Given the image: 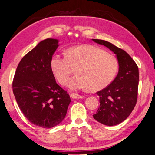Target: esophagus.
Instances as JSON below:
<instances>
[{"label": "esophagus", "instance_id": "34e87169", "mask_svg": "<svg viewBox=\"0 0 155 155\" xmlns=\"http://www.w3.org/2000/svg\"><path fill=\"white\" fill-rule=\"evenodd\" d=\"M70 97L73 98V99H82L84 97L83 95H78L77 93H71L70 94Z\"/></svg>", "mask_w": 155, "mask_h": 155}]
</instances>
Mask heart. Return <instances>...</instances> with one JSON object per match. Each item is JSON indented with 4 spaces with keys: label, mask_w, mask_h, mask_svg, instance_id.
<instances>
[{
    "label": "heart",
    "mask_w": 155,
    "mask_h": 155,
    "mask_svg": "<svg viewBox=\"0 0 155 155\" xmlns=\"http://www.w3.org/2000/svg\"><path fill=\"white\" fill-rule=\"evenodd\" d=\"M53 74L64 84L76 69L77 75L68 81V88L78 91L88 88L99 91L112 82L118 70V62L112 54L90 45L68 48L67 56L55 54L50 61Z\"/></svg>",
    "instance_id": "1"
}]
</instances>
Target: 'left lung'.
<instances>
[{
  "mask_svg": "<svg viewBox=\"0 0 155 155\" xmlns=\"http://www.w3.org/2000/svg\"><path fill=\"white\" fill-rule=\"evenodd\" d=\"M93 41L108 48L116 55L119 64L118 74L105 88L98 91L100 107L93 118L106 126H115L130 115L137 100L139 68L125 51L103 40Z\"/></svg>",
  "mask_w": 155,
  "mask_h": 155,
  "instance_id": "8db88e82",
  "label": "left lung"
}]
</instances>
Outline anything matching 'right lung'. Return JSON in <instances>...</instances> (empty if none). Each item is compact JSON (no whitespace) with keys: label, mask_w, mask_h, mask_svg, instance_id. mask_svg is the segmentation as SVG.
Here are the masks:
<instances>
[{"label":"right lung","mask_w":155,"mask_h":155,"mask_svg":"<svg viewBox=\"0 0 155 155\" xmlns=\"http://www.w3.org/2000/svg\"><path fill=\"white\" fill-rule=\"evenodd\" d=\"M57 39L47 38L20 60L12 88L18 105L35 126L50 128L64 120L71 100L55 82L50 61L58 47Z\"/></svg>","instance_id":"obj_1"}]
</instances>
